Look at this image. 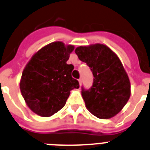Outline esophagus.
Returning <instances> with one entry per match:
<instances>
[{"label": "esophagus", "mask_w": 150, "mask_h": 150, "mask_svg": "<svg viewBox=\"0 0 150 150\" xmlns=\"http://www.w3.org/2000/svg\"><path fill=\"white\" fill-rule=\"evenodd\" d=\"M79 86H81V83H82V80H81V79H79Z\"/></svg>", "instance_id": "1"}]
</instances>
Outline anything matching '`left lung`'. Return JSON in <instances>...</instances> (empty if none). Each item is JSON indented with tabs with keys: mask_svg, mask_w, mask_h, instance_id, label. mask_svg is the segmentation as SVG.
Masks as SVG:
<instances>
[{
	"mask_svg": "<svg viewBox=\"0 0 150 150\" xmlns=\"http://www.w3.org/2000/svg\"><path fill=\"white\" fill-rule=\"evenodd\" d=\"M79 60L92 70L94 79L88 90L82 88L86 109L97 118L114 117L123 109L131 95V85L123 64L115 52L103 44L79 46Z\"/></svg>",
	"mask_w": 150,
	"mask_h": 150,
	"instance_id": "obj_1",
	"label": "left lung"
}]
</instances>
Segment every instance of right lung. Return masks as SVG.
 Here are the masks:
<instances>
[{
    "label": "right lung",
    "instance_id": "1",
    "mask_svg": "<svg viewBox=\"0 0 150 150\" xmlns=\"http://www.w3.org/2000/svg\"><path fill=\"white\" fill-rule=\"evenodd\" d=\"M75 46L54 41L38 50L27 63L20 80L25 103L35 114L52 116L64 106L70 91L79 88L71 77L72 64H67Z\"/></svg>",
    "mask_w": 150,
    "mask_h": 150
}]
</instances>
